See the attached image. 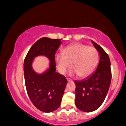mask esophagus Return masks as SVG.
Returning <instances> with one entry per match:
<instances>
[{"mask_svg": "<svg viewBox=\"0 0 126 126\" xmlns=\"http://www.w3.org/2000/svg\"><path fill=\"white\" fill-rule=\"evenodd\" d=\"M67 81H71V79H69V78H67Z\"/></svg>", "mask_w": 126, "mask_h": 126, "instance_id": "1", "label": "esophagus"}]
</instances>
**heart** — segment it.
<instances>
[{
    "label": "heart",
    "instance_id": "1",
    "mask_svg": "<svg viewBox=\"0 0 126 126\" xmlns=\"http://www.w3.org/2000/svg\"><path fill=\"white\" fill-rule=\"evenodd\" d=\"M55 63L57 70L64 74L68 67L72 68L69 74L78 75L79 77L87 78L93 73L97 65L98 53L96 50L80 43H74L64 47L62 54L55 55Z\"/></svg>",
    "mask_w": 126,
    "mask_h": 126
}]
</instances>
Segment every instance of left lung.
Listing matches in <instances>:
<instances>
[{
	"label": "left lung",
	"mask_w": 126,
	"mask_h": 126,
	"mask_svg": "<svg viewBox=\"0 0 126 126\" xmlns=\"http://www.w3.org/2000/svg\"><path fill=\"white\" fill-rule=\"evenodd\" d=\"M91 42L99 53V62L94 72L88 77L75 80V102L83 112L97 110L104 101L111 80L110 60L103 48L92 40Z\"/></svg>",
	"instance_id": "8db88e82"
}]
</instances>
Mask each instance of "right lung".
Here are the masks:
<instances>
[{"label": "right lung", "mask_w": 126, "mask_h": 126, "mask_svg": "<svg viewBox=\"0 0 126 126\" xmlns=\"http://www.w3.org/2000/svg\"><path fill=\"white\" fill-rule=\"evenodd\" d=\"M62 42L60 39L43 37L30 48L24 63L26 89L29 98L37 109L44 112H53L60 107L67 81L56 72L55 54ZM44 56L50 62L42 72H37L32 64L35 58Z\"/></svg>", "instance_id": "right-lung-1"}]
</instances>
